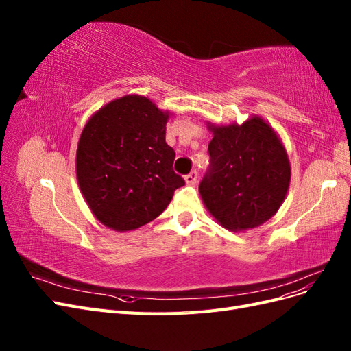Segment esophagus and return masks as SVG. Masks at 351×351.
<instances>
[{"label":"esophagus","instance_id":"esophagus-1","mask_svg":"<svg viewBox=\"0 0 351 351\" xmlns=\"http://www.w3.org/2000/svg\"><path fill=\"white\" fill-rule=\"evenodd\" d=\"M197 176H199V173L196 171V169H193L192 173H189L187 176H184L186 183H187V184H195V183L197 182Z\"/></svg>","mask_w":351,"mask_h":351}]
</instances>
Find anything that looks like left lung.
Wrapping results in <instances>:
<instances>
[{
	"instance_id": "left-lung-1",
	"label": "left lung",
	"mask_w": 351,
	"mask_h": 351,
	"mask_svg": "<svg viewBox=\"0 0 351 351\" xmlns=\"http://www.w3.org/2000/svg\"><path fill=\"white\" fill-rule=\"evenodd\" d=\"M210 164L199 184L205 206L231 231L254 228L275 215L291 169L274 129L259 117L244 124L209 125Z\"/></svg>"
}]
</instances>
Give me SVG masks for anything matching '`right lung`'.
Instances as JSON below:
<instances>
[{
    "instance_id": "add662e5",
    "label": "right lung",
    "mask_w": 351,
    "mask_h": 351,
    "mask_svg": "<svg viewBox=\"0 0 351 351\" xmlns=\"http://www.w3.org/2000/svg\"><path fill=\"white\" fill-rule=\"evenodd\" d=\"M168 112L139 95L105 105L84 125L76 155L79 187L93 215L115 231L161 215L184 180L165 142Z\"/></svg>"
}]
</instances>
